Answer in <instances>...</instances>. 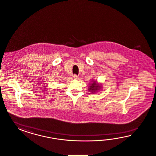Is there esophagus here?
Instances as JSON below:
<instances>
[{"label":"esophagus","instance_id":"34e87169","mask_svg":"<svg viewBox=\"0 0 156 156\" xmlns=\"http://www.w3.org/2000/svg\"><path fill=\"white\" fill-rule=\"evenodd\" d=\"M71 78L73 79H77L78 78V76L76 75V74H74V75H73V76H71Z\"/></svg>","mask_w":156,"mask_h":156}]
</instances>
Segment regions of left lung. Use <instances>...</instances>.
<instances>
[{"label":"left lung","mask_w":156,"mask_h":156,"mask_svg":"<svg viewBox=\"0 0 156 156\" xmlns=\"http://www.w3.org/2000/svg\"><path fill=\"white\" fill-rule=\"evenodd\" d=\"M101 88H102L101 85L99 83H97V81H94L89 85V91H90V93H91V94H94L96 92L101 90Z\"/></svg>","instance_id":"obj_1"}]
</instances>
